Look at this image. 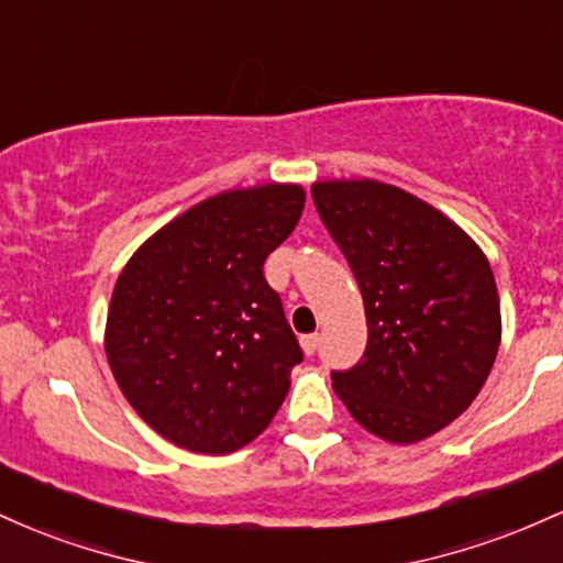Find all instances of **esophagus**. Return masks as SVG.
Here are the masks:
<instances>
[{"instance_id":"1","label":"esophagus","mask_w":563,"mask_h":563,"mask_svg":"<svg viewBox=\"0 0 563 563\" xmlns=\"http://www.w3.org/2000/svg\"><path fill=\"white\" fill-rule=\"evenodd\" d=\"M318 344H320V335H318V333L301 335V349H303V354H314V352H318Z\"/></svg>"}]
</instances>
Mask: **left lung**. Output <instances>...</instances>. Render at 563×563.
<instances>
[{"label":"left lung","mask_w":563,"mask_h":563,"mask_svg":"<svg viewBox=\"0 0 563 563\" xmlns=\"http://www.w3.org/2000/svg\"><path fill=\"white\" fill-rule=\"evenodd\" d=\"M318 214L357 277L363 360L331 373L363 429L412 444L455 421L500 346V296L484 251L426 200L378 179L312 185Z\"/></svg>","instance_id":"obj_1"}]
</instances>
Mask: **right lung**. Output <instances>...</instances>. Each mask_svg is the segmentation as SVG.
<instances>
[{"mask_svg": "<svg viewBox=\"0 0 563 563\" xmlns=\"http://www.w3.org/2000/svg\"><path fill=\"white\" fill-rule=\"evenodd\" d=\"M303 200L301 185L224 190L153 232L121 269L108 365L142 421L177 448L228 455L280 410L301 349L264 260Z\"/></svg>", "mask_w": 563, "mask_h": 563, "instance_id": "add662e5", "label": "right lung"}]
</instances>
